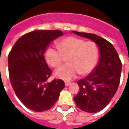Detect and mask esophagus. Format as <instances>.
<instances>
[{"mask_svg": "<svg viewBox=\"0 0 129 129\" xmlns=\"http://www.w3.org/2000/svg\"><path fill=\"white\" fill-rule=\"evenodd\" d=\"M71 85V83H69V82H66L65 83V85L66 86H68V85Z\"/></svg>", "mask_w": 129, "mask_h": 129, "instance_id": "1", "label": "esophagus"}]
</instances>
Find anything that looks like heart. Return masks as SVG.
<instances>
[{
	"instance_id": "obj_1",
	"label": "heart",
	"mask_w": 129,
	"mask_h": 129,
	"mask_svg": "<svg viewBox=\"0 0 129 129\" xmlns=\"http://www.w3.org/2000/svg\"><path fill=\"white\" fill-rule=\"evenodd\" d=\"M57 45L58 49L49 47L44 53L46 62L53 68L58 67L64 61V57H68V64L61 66L55 72L57 78L70 80L79 73L86 76L94 71L100 54L97 43L70 36L60 39Z\"/></svg>"
}]
</instances>
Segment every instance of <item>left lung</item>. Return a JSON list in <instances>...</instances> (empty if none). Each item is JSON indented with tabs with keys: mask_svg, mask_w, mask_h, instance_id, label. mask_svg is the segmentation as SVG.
<instances>
[{
	"mask_svg": "<svg viewBox=\"0 0 129 129\" xmlns=\"http://www.w3.org/2000/svg\"><path fill=\"white\" fill-rule=\"evenodd\" d=\"M73 33L92 39L98 44L100 59L94 71L78 81L80 90L74 101L84 112L96 113L110 102L119 85L121 62L111 43L98 35L73 31Z\"/></svg>",
	"mask_w": 129,
	"mask_h": 129,
	"instance_id": "8db88e82",
	"label": "left lung"
}]
</instances>
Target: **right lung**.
I'll list each match as a JSON object with an SVG mask.
<instances>
[{"mask_svg":"<svg viewBox=\"0 0 129 129\" xmlns=\"http://www.w3.org/2000/svg\"><path fill=\"white\" fill-rule=\"evenodd\" d=\"M63 35L61 30L30 31L17 39L8 54L11 85L22 103L35 112L51 108L64 88L61 79L46 82L52 71L44 58L47 46Z\"/></svg>","mask_w":129,"mask_h":129,"instance_id":"1","label":"right lung"}]
</instances>
